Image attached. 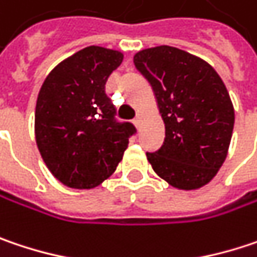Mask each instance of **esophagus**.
<instances>
[{
  "instance_id": "1",
  "label": "esophagus",
  "mask_w": 257,
  "mask_h": 257,
  "mask_svg": "<svg viewBox=\"0 0 257 257\" xmlns=\"http://www.w3.org/2000/svg\"><path fill=\"white\" fill-rule=\"evenodd\" d=\"M142 121H143V114H138V117H136V119H135V124H136L138 127H140Z\"/></svg>"
}]
</instances>
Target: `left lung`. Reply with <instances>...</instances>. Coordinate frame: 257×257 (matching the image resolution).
<instances>
[{
	"mask_svg": "<svg viewBox=\"0 0 257 257\" xmlns=\"http://www.w3.org/2000/svg\"><path fill=\"white\" fill-rule=\"evenodd\" d=\"M152 86L165 139L146 154L154 171L180 190L208 184L222 167L234 128V106L219 74L205 60L161 45L133 58Z\"/></svg>",
	"mask_w": 257,
	"mask_h": 257,
	"instance_id": "1",
	"label": "left lung"
}]
</instances>
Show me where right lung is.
<instances>
[{"instance_id": "add662e5", "label": "right lung", "mask_w": 257, "mask_h": 257, "mask_svg": "<svg viewBox=\"0 0 257 257\" xmlns=\"http://www.w3.org/2000/svg\"><path fill=\"white\" fill-rule=\"evenodd\" d=\"M122 58L115 49L83 48L55 65L39 90L36 145L51 174L70 189L90 190L111 177L136 132L114 118L115 106L105 93Z\"/></svg>"}]
</instances>
